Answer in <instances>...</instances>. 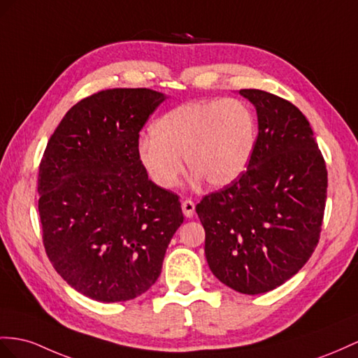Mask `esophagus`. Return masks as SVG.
Instances as JSON below:
<instances>
[{
    "label": "esophagus",
    "mask_w": 358,
    "mask_h": 358,
    "mask_svg": "<svg viewBox=\"0 0 358 358\" xmlns=\"http://www.w3.org/2000/svg\"><path fill=\"white\" fill-rule=\"evenodd\" d=\"M181 208H182V213H185L186 217H194L195 216V204L192 199H185L181 203Z\"/></svg>",
    "instance_id": "1"
}]
</instances>
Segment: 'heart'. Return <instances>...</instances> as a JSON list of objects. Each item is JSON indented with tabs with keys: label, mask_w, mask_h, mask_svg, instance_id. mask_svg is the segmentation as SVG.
Here are the masks:
<instances>
[{
	"label": "heart",
	"mask_w": 358,
	"mask_h": 358,
	"mask_svg": "<svg viewBox=\"0 0 358 358\" xmlns=\"http://www.w3.org/2000/svg\"><path fill=\"white\" fill-rule=\"evenodd\" d=\"M152 136L137 142V159L162 189L178 185L182 160L196 180L222 187L248 166L255 142V119L243 101H192L163 113Z\"/></svg>",
	"instance_id": "1"
}]
</instances>
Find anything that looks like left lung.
<instances>
[{
  "instance_id": "obj_1",
  "label": "left lung",
  "mask_w": 358,
  "mask_h": 358,
  "mask_svg": "<svg viewBox=\"0 0 358 358\" xmlns=\"http://www.w3.org/2000/svg\"><path fill=\"white\" fill-rule=\"evenodd\" d=\"M239 94L254 104L259 121L248 169L195 210L206 230L210 271L236 292L259 295L292 278L313 254L328 178L298 107L259 89Z\"/></svg>"
}]
</instances>
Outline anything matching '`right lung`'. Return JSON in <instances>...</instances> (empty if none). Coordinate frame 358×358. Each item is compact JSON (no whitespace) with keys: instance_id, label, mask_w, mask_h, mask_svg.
<instances>
[{"instance_id":"obj_1","label":"right lung","mask_w":358,"mask_h":358,"mask_svg":"<svg viewBox=\"0 0 358 358\" xmlns=\"http://www.w3.org/2000/svg\"><path fill=\"white\" fill-rule=\"evenodd\" d=\"M166 99L107 89L63 116L39 166L43 246L71 287L99 302L134 299L157 281L182 224L178 195L148 178L139 131Z\"/></svg>"}]
</instances>
